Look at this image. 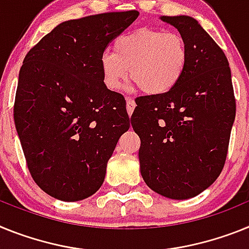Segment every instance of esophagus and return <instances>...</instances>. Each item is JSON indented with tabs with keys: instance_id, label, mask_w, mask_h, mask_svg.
<instances>
[{
	"instance_id": "34e87169",
	"label": "esophagus",
	"mask_w": 249,
	"mask_h": 249,
	"mask_svg": "<svg viewBox=\"0 0 249 249\" xmlns=\"http://www.w3.org/2000/svg\"><path fill=\"white\" fill-rule=\"evenodd\" d=\"M134 109H135V101H134V99L126 98V110H127V114H129V116L133 114Z\"/></svg>"
}]
</instances>
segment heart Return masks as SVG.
<instances>
[{"instance_id": "heart-1", "label": "heart", "mask_w": 249, "mask_h": 249, "mask_svg": "<svg viewBox=\"0 0 249 249\" xmlns=\"http://www.w3.org/2000/svg\"><path fill=\"white\" fill-rule=\"evenodd\" d=\"M188 46L178 32L142 29L120 35L114 53L100 55L103 81L110 90H119L129 77L144 94H168L181 80L188 64Z\"/></svg>"}]
</instances>
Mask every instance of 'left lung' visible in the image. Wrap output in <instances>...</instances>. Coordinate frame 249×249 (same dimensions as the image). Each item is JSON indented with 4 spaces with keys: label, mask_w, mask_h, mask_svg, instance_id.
<instances>
[{
    "label": "left lung",
    "mask_w": 249,
    "mask_h": 249,
    "mask_svg": "<svg viewBox=\"0 0 249 249\" xmlns=\"http://www.w3.org/2000/svg\"><path fill=\"white\" fill-rule=\"evenodd\" d=\"M188 46V64L168 94L140 96L131 126L140 138L139 161L150 189L170 199L202 193L226 163L235 99L228 60L198 21L161 16Z\"/></svg>",
    "instance_id": "1"
}]
</instances>
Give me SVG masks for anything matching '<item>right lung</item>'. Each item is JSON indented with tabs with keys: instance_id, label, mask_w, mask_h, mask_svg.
Wrapping results in <instances>:
<instances>
[{
	"instance_id": "right-lung-1",
	"label": "right lung",
	"mask_w": 249,
	"mask_h": 249,
	"mask_svg": "<svg viewBox=\"0 0 249 249\" xmlns=\"http://www.w3.org/2000/svg\"><path fill=\"white\" fill-rule=\"evenodd\" d=\"M138 16L126 11L65 21L23 60L15 125L35 183L56 199L92 196L130 127L124 96L104 84L100 55Z\"/></svg>"
}]
</instances>
